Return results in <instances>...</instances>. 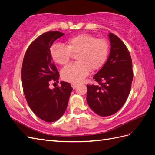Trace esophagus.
Segmentation results:
<instances>
[{
	"label": "esophagus",
	"instance_id": "obj_1",
	"mask_svg": "<svg viewBox=\"0 0 155 155\" xmlns=\"http://www.w3.org/2000/svg\"><path fill=\"white\" fill-rule=\"evenodd\" d=\"M71 86L73 88V89H75V88L77 87L78 84H76V83H71Z\"/></svg>",
	"mask_w": 155,
	"mask_h": 155
}]
</instances>
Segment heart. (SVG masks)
<instances>
[{"label": "heart", "instance_id": "1", "mask_svg": "<svg viewBox=\"0 0 155 155\" xmlns=\"http://www.w3.org/2000/svg\"><path fill=\"white\" fill-rule=\"evenodd\" d=\"M50 53L54 61L61 65L66 64L72 54H76L77 62L65 66L61 70V76L64 81L78 83L88 76L90 70L95 71L104 65L109 53V45L105 39L82 34L69 38L67 46L53 44Z\"/></svg>", "mask_w": 155, "mask_h": 155}]
</instances>
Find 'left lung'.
Segmentation results:
<instances>
[{
    "mask_svg": "<svg viewBox=\"0 0 155 155\" xmlns=\"http://www.w3.org/2000/svg\"><path fill=\"white\" fill-rule=\"evenodd\" d=\"M110 50L106 63L94 76L98 85H87V101L99 116H109L118 112L127 98L133 81L132 60L125 45L109 33Z\"/></svg>",
    "mask_w": 155,
    "mask_h": 155,
    "instance_id": "left-lung-1",
    "label": "left lung"
}]
</instances>
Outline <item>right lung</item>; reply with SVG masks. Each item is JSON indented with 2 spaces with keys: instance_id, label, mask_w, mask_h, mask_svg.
<instances>
[{
  "instance_id": "right-lung-1",
  "label": "right lung",
  "mask_w": 155,
  "mask_h": 155,
  "mask_svg": "<svg viewBox=\"0 0 155 155\" xmlns=\"http://www.w3.org/2000/svg\"><path fill=\"white\" fill-rule=\"evenodd\" d=\"M64 35L58 31L42 34L29 46L22 62L21 78L26 100L34 114L46 122L57 121L64 114L72 91L70 84L64 81H61V87L49 88L50 83H58L59 78L50 48Z\"/></svg>"
}]
</instances>
